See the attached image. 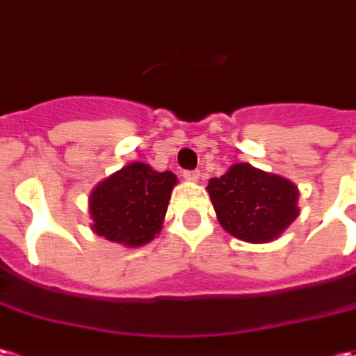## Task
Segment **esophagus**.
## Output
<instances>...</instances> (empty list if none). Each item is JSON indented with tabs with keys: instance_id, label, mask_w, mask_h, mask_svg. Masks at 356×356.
<instances>
[{
	"instance_id": "34e87169",
	"label": "esophagus",
	"mask_w": 356,
	"mask_h": 356,
	"mask_svg": "<svg viewBox=\"0 0 356 356\" xmlns=\"http://www.w3.org/2000/svg\"><path fill=\"white\" fill-rule=\"evenodd\" d=\"M183 177L187 179V181H191V183H197L198 179H200V171H185Z\"/></svg>"
}]
</instances>
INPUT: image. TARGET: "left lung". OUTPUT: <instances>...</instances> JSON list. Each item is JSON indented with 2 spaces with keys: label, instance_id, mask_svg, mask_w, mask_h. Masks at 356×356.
<instances>
[{
  "label": "left lung",
  "instance_id": "1",
  "mask_svg": "<svg viewBox=\"0 0 356 356\" xmlns=\"http://www.w3.org/2000/svg\"><path fill=\"white\" fill-rule=\"evenodd\" d=\"M220 226L248 243H269L298 218V187L289 179L234 163L207 187Z\"/></svg>",
  "mask_w": 356,
  "mask_h": 356
}]
</instances>
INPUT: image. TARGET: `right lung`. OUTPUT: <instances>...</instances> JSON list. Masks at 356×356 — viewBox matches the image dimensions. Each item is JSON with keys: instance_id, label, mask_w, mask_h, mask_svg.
Instances as JSON below:
<instances>
[{"instance_id": "obj_1", "label": "right lung", "mask_w": 356, "mask_h": 356, "mask_svg": "<svg viewBox=\"0 0 356 356\" xmlns=\"http://www.w3.org/2000/svg\"><path fill=\"white\" fill-rule=\"evenodd\" d=\"M177 181L171 171H156L142 161L128 163L91 191V229L124 248L146 245L163 228Z\"/></svg>"}]
</instances>
